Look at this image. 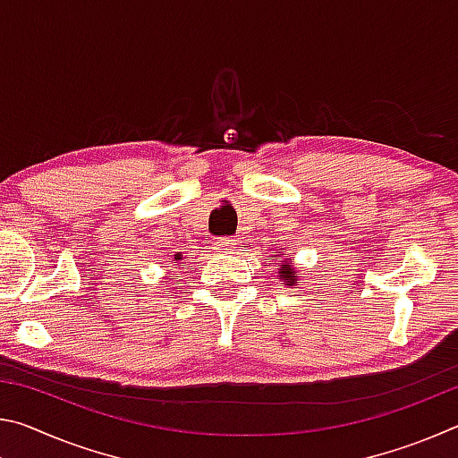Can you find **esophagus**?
Masks as SVG:
<instances>
[{
  "mask_svg": "<svg viewBox=\"0 0 458 458\" xmlns=\"http://www.w3.org/2000/svg\"><path fill=\"white\" fill-rule=\"evenodd\" d=\"M234 248H236L234 238H220L214 242V250L218 254H232L234 252Z\"/></svg>",
  "mask_w": 458,
  "mask_h": 458,
  "instance_id": "1",
  "label": "esophagus"
}]
</instances>
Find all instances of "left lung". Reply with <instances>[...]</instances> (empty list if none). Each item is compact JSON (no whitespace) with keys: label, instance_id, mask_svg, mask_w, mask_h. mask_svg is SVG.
Masks as SVG:
<instances>
[{"label":"left lung","instance_id":"obj_1","mask_svg":"<svg viewBox=\"0 0 458 458\" xmlns=\"http://www.w3.org/2000/svg\"><path fill=\"white\" fill-rule=\"evenodd\" d=\"M273 259L275 262L273 265H278V278H281V284H286V286H297V281H299V276H297V268H294V262H293V259H283L281 254H273Z\"/></svg>","mask_w":458,"mask_h":458}]
</instances>
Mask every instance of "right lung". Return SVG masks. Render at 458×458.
Here are the masks:
<instances>
[{
	"mask_svg": "<svg viewBox=\"0 0 458 458\" xmlns=\"http://www.w3.org/2000/svg\"><path fill=\"white\" fill-rule=\"evenodd\" d=\"M182 260H183V254L175 252L174 257H172V265H175V268H177V267H183V265H182Z\"/></svg>",
	"mask_w": 458,
	"mask_h": 458,
	"instance_id": "obj_1",
	"label": "right lung"
}]
</instances>
